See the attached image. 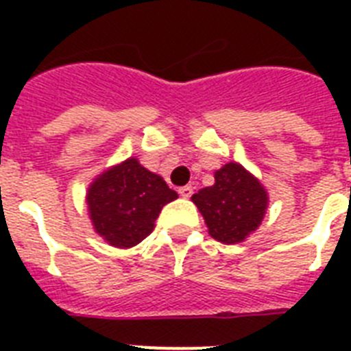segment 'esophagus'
Returning <instances> with one entry per match:
<instances>
[{
  "mask_svg": "<svg viewBox=\"0 0 351 351\" xmlns=\"http://www.w3.org/2000/svg\"><path fill=\"white\" fill-rule=\"evenodd\" d=\"M178 193H180L182 198H189L193 195V187L191 186H184L178 189Z\"/></svg>",
  "mask_w": 351,
  "mask_h": 351,
  "instance_id": "1",
  "label": "esophagus"
}]
</instances>
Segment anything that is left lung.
<instances>
[{
  "label": "left lung",
  "instance_id": "8db88e82",
  "mask_svg": "<svg viewBox=\"0 0 351 351\" xmlns=\"http://www.w3.org/2000/svg\"><path fill=\"white\" fill-rule=\"evenodd\" d=\"M202 213L209 234L222 244H240L258 230L266 217L269 195L262 182L239 162L215 171V184L191 197Z\"/></svg>",
  "mask_w": 351,
  "mask_h": 351
}]
</instances>
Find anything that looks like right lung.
Returning <instances> with one entry per match:
<instances>
[{
    "label": "right lung",
    "instance_id": "add662e5",
    "mask_svg": "<svg viewBox=\"0 0 351 351\" xmlns=\"http://www.w3.org/2000/svg\"><path fill=\"white\" fill-rule=\"evenodd\" d=\"M176 198L162 176L131 156L90 182L85 204L95 233L109 245L125 250L151 234L162 208Z\"/></svg>",
    "mask_w": 351,
    "mask_h": 351
}]
</instances>
